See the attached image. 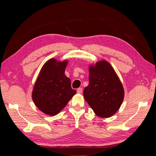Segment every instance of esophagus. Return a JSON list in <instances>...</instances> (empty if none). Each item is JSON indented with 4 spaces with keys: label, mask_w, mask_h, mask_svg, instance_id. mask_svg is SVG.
<instances>
[{
    "label": "esophagus",
    "mask_w": 156,
    "mask_h": 156,
    "mask_svg": "<svg viewBox=\"0 0 156 156\" xmlns=\"http://www.w3.org/2000/svg\"><path fill=\"white\" fill-rule=\"evenodd\" d=\"M77 92L78 94H81L82 92V88H78L77 89Z\"/></svg>",
    "instance_id": "1"
}]
</instances>
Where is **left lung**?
I'll list each match as a JSON object with an SVG mask.
<instances>
[{"mask_svg": "<svg viewBox=\"0 0 156 156\" xmlns=\"http://www.w3.org/2000/svg\"><path fill=\"white\" fill-rule=\"evenodd\" d=\"M125 91L117 73L106 60L89 66V85L84 90V98L94 113L110 117L120 108Z\"/></svg>", "mask_w": 156, "mask_h": 156, "instance_id": "left-lung-1", "label": "left lung"}]
</instances>
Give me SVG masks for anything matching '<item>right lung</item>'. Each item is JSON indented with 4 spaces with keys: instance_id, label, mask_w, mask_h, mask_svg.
Returning <instances> with one entry per match:
<instances>
[{
    "instance_id": "obj_1",
    "label": "right lung",
    "mask_w": 156,
    "mask_h": 156,
    "mask_svg": "<svg viewBox=\"0 0 156 156\" xmlns=\"http://www.w3.org/2000/svg\"><path fill=\"white\" fill-rule=\"evenodd\" d=\"M68 61L55 58L46 62L39 72L32 92L35 105L44 113L58 115L76 93L71 80L65 75Z\"/></svg>"
}]
</instances>
